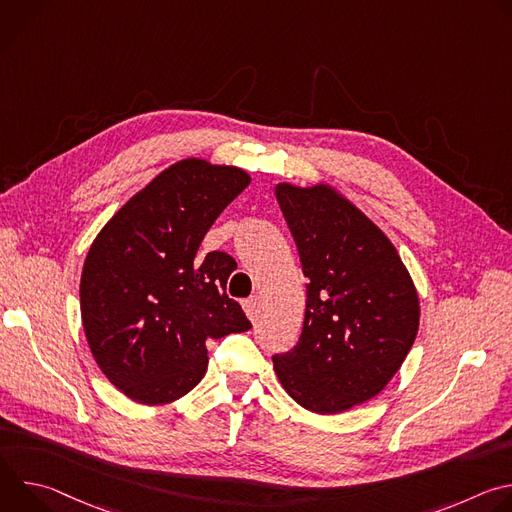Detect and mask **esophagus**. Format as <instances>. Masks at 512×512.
Wrapping results in <instances>:
<instances>
[{"mask_svg": "<svg viewBox=\"0 0 512 512\" xmlns=\"http://www.w3.org/2000/svg\"><path fill=\"white\" fill-rule=\"evenodd\" d=\"M243 308H245L247 316L253 320V318L257 316V312H259V296H251L249 300H245V302H243Z\"/></svg>", "mask_w": 512, "mask_h": 512, "instance_id": "1", "label": "esophagus"}]
</instances>
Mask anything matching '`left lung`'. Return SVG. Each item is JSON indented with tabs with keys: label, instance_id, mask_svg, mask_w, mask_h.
Wrapping results in <instances>:
<instances>
[{
	"label": "left lung",
	"instance_id": "obj_1",
	"mask_svg": "<svg viewBox=\"0 0 512 512\" xmlns=\"http://www.w3.org/2000/svg\"><path fill=\"white\" fill-rule=\"evenodd\" d=\"M306 283L300 342L273 356L287 395L320 415L379 395L419 328L413 279L387 235L328 184L275 186Z\"/></svg>",
	"mask_w": 512,
	"mask_h": 512
}]
</instances>
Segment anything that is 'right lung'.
Returning <instances> with one entry per match:
<instances>
[{
    "mask_svg": "<svg viewBox=\"0 0 512 512\" xmlns=\"http://www.w3.org/2000/svg\"><path fill=\"white\" fill-rule=\"evenodd\" d=\"M251 182L235 166L186 158L133 194L95 237L81 275V318L103 375L141 405L192 391L208 364V338L247 332L227 296L231 255L198 247Z\"/></svg>",
    "mask_w": 512,
    "mask_h": 512,
    "instance_id": "obj_1",
    "label": "right lung"
}]
</instances>
